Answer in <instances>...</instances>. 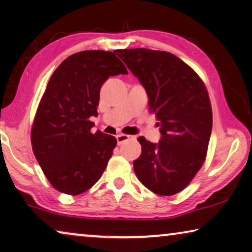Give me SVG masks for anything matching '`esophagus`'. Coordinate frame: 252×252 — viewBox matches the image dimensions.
<instances>
[{
    "label": "esophagus",
    "mask_w": 252,
    "mask_h": 252,
    "mask_svg": "<svg viewBox=\"0 0 252 252\" xmlns=\"http://www.w3.org/2000/svg\"><path fill=\"white\" fill-rule=\"evenodd\" d=\"M132 138L129 134H125V133H119L118 136H116V141H118V145H122L125 141L130 140V139Z\"/></svg>",
    "instance_id": "34e87169"
}]
</instances>
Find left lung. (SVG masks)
<instances>
[{"mask_svg": "<svg viewBox=\"0 0 252 252\" xmlns=\"http://www.w3.org/2000/svg\"><path fill=\"white\" fill-rule=\"evenodd\" d=\"M148 95L162 138H138L137 178L150 191L172 196L182 191L205 162L213 126L208 92L198 74L174 54L147 48L115 51Z\"/></svg>", "mask_w": 252, "mask_h": 252, "instance_id": "obj_1", "label": "left lung"}]
</instances>
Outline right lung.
Returning a JSON list of instances; mask_svg holds the SVG:
<instances>
[{"label": "right lung", "instance_id": "right-lung-1", "mask_svg": "<svg viewBox=\"0 0 252 252\" xmlns=\"http://www.w3.org/2000/svg\"><path fill=\"white\" fill-rule=\"evenodd\" d=\"M127 71L113 52L82 51L54 71L40 99L32 127L37 162L56 190L77 196L102 176L116 139L92 133L102 85Z\"/></svg>", "mask_w": 252, "mask_h": 252}]
</instances>
